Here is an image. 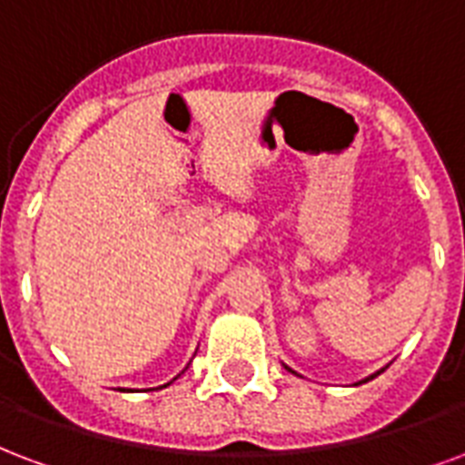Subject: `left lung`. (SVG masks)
I'll return each mask as SVG.
<instances>
[{
	"label": "left lung",
	"mask_w": 465,
	"mask_h": 465,
	"mask_svg": "<svg viewBox=\"0 0 465 465\" xmlns=\"http://www.w3.org/2000/svg\"><path fill=\"white\" fill-rule=\"evenodd\" d=\"M285 370H291V367H285ZM291 372H293V370H291ZM380 372H381V370H380ZM380 372L370 374V377H367V380H362V381H370V380H374V377H377V374H380ZM293 374H295V372H293ZM362 381H357V384H362Z\"/></svg>",
	"instance_id": "left-lung-1"
}]
</instances>
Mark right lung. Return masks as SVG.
I'll return each mask as SVG.
<instances>
[{
  "label": "right lung",
  "mask_w": 465,
  "mask_h": 465,
  "mask_svg": "<svg viewBox=\"0 0 465 465\" xmlns=\"http://www.w3.org/2000/svg\"><path fill=\"white\" fill-rule=\"evenodd\" d=\"M174 380H177V377H174ZM167 384H170V381H167ZM167 384H163V387H167ZM130 391H133V390H130Z\"/></svg>",
  "instance_id": "add662e5"
}]
</instances>
